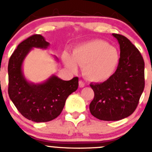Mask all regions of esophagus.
<instances>
[{
	"mask_svg": "<svg viewBox=\"0 0 152 152\" xmlns=\"http://www.w3.org/2000/svg\"><path fill=\"white\" fill-rule=\"evenodd\" d=\"M84 86H85V84L83 80H79V87L80 88H84Z\"/></svg>",
	"mask_w": 152,
	"mask_h": 152,
	"instance_id": "1",
	"label": "esophagus"
}]
</instances>
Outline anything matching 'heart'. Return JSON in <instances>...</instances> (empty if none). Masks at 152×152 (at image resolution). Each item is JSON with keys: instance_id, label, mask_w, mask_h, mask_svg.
Masks as SVG:
<instances>
[{"instance_id": "1", "label": "heart", "mask_w": 152, "mask_h": 152, "mask_svg": "<svg viewBox=\"0 0 152 152\" xmlns=\"http://www.w3.org/2000/svg\"><path fill=\"white\" fill-rule=\"evenodd\" d=\"M72 58L64 53L63 60L70 69L76 72L77 65L84 68L86 77L93 82H103L115 73L119 62L117 49L102 39H95L78 45Z\"/></svg>"}]
</instances>
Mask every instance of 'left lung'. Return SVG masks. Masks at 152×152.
Returning a JSON list of instances; mask_svg holds the SVG:
<instances>
[{
    "label": "left lung",
    "instance_id": "obj_1",
    "mask_svg": "<svg viewBox=\"0 0 152 152\" xmlns=\"http://www.w3.org/2000/svg\"><path fill=\"white\" fill-rule=\"evenodd\" d=\"M113 36L120 47L116 72L104 82L90 84L94 92L90 111L103 121L120 120L133 113L145 88V62L140 52L126 36Z\"/></svg>",
    "mask_w": 152,
    "mask_h": 152
}]
</instances>
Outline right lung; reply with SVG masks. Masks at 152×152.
Masks as SVG:
<instances>
[{"mask_svg":"<svg viewBox=\"0 0 152 152\" xmlns=\"http://www.w3.org/2000/svg\"><path fill=\"white\" fill-rule=\"evenodd\" d=\"M43 36L34 34L19 44L8 62V94L17 110L26 119L45 123L59 116L67 98L78 87V77L62 80L52 76L41 84H29L22 74L24 58L33 47L47 48Z\"/></svg>","mask_w":152,"mask_h":152,"instance_id":"obj_1","label":"right lung"}]
</instances>
